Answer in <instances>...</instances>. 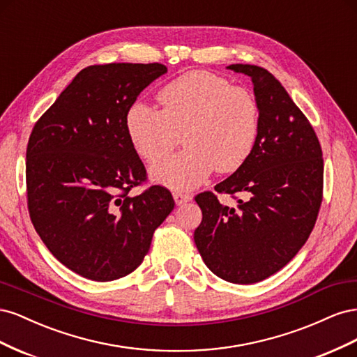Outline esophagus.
I'll return each instance as SVG.
<instances>
[{"label": "esophagus", "instance_id": "esophagus-1", "mask_svg": "<svg viewBox=\"0 0 357 357\" xmlns=\"http://www.w3.org/2000/svg\"><path fill=\"white\" fill-rule=\"evenodd\" d=\"M172 197H174V201H176L177 205L189 202L192 199V197L189 195V193H181V192H174V193H172Z\"/></svg>", "mask_w": 357, "mask_h": 357}]
</instances>
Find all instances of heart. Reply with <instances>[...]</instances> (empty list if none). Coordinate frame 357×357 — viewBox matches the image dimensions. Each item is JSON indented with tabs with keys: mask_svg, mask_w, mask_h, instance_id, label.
Here are the masks:
<instances>
[{
	"mask_svg": "<svg viewBox=\"0 0 357 357\" xmlns=\"http://www.w3.org/2000/svg\"><path fill=\"white\" fill-rule=\"evenodd\" d=\"M160 110L137 102L126 113L128 138L149 164L167 158L183 137L186 149L152 168L155 181L176 190L192 189L218 168L238 169L259 135V104L243 86L222 75L189 71L158 93Z\"/></svg>",
	"mask_w": 357,
	"mask_h": 357,
	"instance_id": "heart-1",
	"label": "heart"
}]
</instances>
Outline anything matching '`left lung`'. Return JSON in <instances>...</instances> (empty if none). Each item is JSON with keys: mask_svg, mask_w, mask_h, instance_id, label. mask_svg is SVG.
<instances>
[{"mask_svg": "<svg viewBox=\"0 0 357 357\" xmlns=\"http://www.w3.org/2000/svg\"><path fill=\"white\" fill-rule=\"evenodd\" d=\"M228 68L253 82L259 135L244 164L214 186L238 199L236 207L211 190L195 197L202 220L193 240L213 274L252 284L280 271L308 240L323 199V158L310 121L271 73L247 63Z\"/></svg>", "mask_w": 357, "mask_h": 357, "instance_id": "obj_1", "label": "left lung"}]
</instances>
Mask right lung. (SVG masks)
Returning <instances> with one entry per match:
<instances>
[{"instance_id": "obj_1", "label": "right lung", "mask_w": 357, "mask_h": 357, "mask_svg": "<svg viewBox=\"0 0 357 357\" xmlns=\"http://www.w3.org/2000/svg\"><path fill=\"white\" fill-rule=\"evenodd\" d=\"M164 63H107L82 70L36 122L26 147L32 225L61 264L93 282L142 265L158 226L174 208L171 192L149 186L125 119Z\"/></svg>"}]
</instances>
